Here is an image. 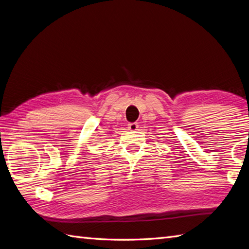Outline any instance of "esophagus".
I'll return each mask as SVG.
<instances>
[{"mask_svg": "<svg viewBox=\"0 0 249 249\" xmlns=\"http://www.w3.org/2000/svg\"><path fill=\"white\" fill-rule=\"evenodd\" d=\"M138 123H129L128 124V129L129 130H131V131H135V130H137L138 129Z\"/></svg>", "mask_w": 249, "mask_h": 249, "instance_id": "esophagus-1", "label": "esophagus"}]
</instances>
